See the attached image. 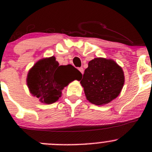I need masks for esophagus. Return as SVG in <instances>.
<instances>
[{
  "mask_svg": "<svg viewBox=\"0 0 152 152\" xmlns=\"http://www.w3.org/2000/svg\"><path fill=\"white\" fill-rule=\"evenodd\" d=\"M78 70L80 71V72H81L82 74H83V71H83V68H82V67L79 68V69H78Z\"/></svg>",
  "mask_w": 152,
  "mask_h": 152,
  "instance_id": "obj_1",
  "label": "esophagus"
}]
</instances>
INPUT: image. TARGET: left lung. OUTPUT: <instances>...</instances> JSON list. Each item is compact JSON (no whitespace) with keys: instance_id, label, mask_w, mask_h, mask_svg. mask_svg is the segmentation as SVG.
I'll return each mask as SVG.
<instances>
[{"instance_id":"left-lung-1","label":"left lung","mask_w":152,"mask_h":152,"mask_svg":"<svg viewBox=\"0 0 152 152\" xmlns=\"http://www.w3.org/2000/svg\"><path fill=\"white\" fill-rule=\"evenodd\" d=\"M81 83L87 100L103 105L118 96L124 83V75L114 61L96 58L88 62Z\"/></svg>"}]
</instances>
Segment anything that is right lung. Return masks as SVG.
<instances>
[{
  "instance_id": "1",
  "label": "right lung",
  "mask_w": 152,
  "mask_h": 152,
  "mask_svg": "<svg viewBox=\"0 0 152 152\" xmlns=\"http://www.w3.org/2000/svg\"><path fill=\"white\" fill-rule=\"evenodd\" d=\"M81 73L72 65L59 66L54 56L40 60L29 71L27 85L30 92L45 104H53L61 96L62 90Z\"/></svg>"
}]
</instances>
